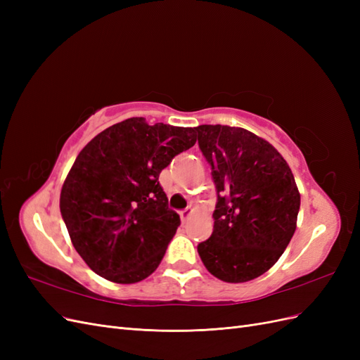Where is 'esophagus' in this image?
Masks as SVG:
<instances>
[{"instance_id": "esophagus-1", "label": "esophagus", "mask_w": 360, "mask_h": 360, "mask_svg": "<svg viewBox=\"0 0 360 360\" xmlns=\"http://www.w3.org/2000/svg\"><path fill=\"white\" fill-rule=\"evenodd\" d=\"M193 214V209L192 207H188V209H184L183 212H180V219L181 222H186L189 221V217Z\"/></svg>"}]
</instances>
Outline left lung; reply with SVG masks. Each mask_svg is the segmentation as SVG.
<instances>
[{
	"label": "left lung",
	"mask_w": 360,
	"mask_h": 360,
	"mask_svg": "<svg viewBox=\"0 0 360 360\" xmlns=\"http://www.w3.org/2000/svg\"><path fill=\"white\" fill-rule=\"evenodd\" d=\"M195 132L217 191L213 233L198 254L217 279L252 281L276 263L296 231V180L279 151L243 127L201 124Z\"/></svg>",
	"instance_id": "8db88e82"
}]
</instances>
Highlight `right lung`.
<instances>
[{"label":"right lung","mask_w":360,"mask_h":360,"mask_svg":"<svg viewBox=\"0 0 360 360\" xmlns=\"http://www.w3.org/2000/svg\"><path fill=\"white\" fill-rule=\"evenodd\" d=\"M197 143L195 127L134 117L96 135L76 158L60 195L70 240L94 274L135 284L160 264L180 216L159 174Z\"/></svg>","instance_id":"1"}]
</instances>
